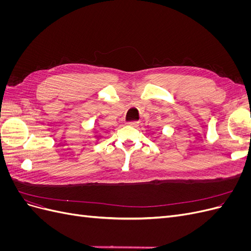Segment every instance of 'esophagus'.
<instances>
[{
  "label": "esophagus",
  "instance_id": "obj_1",
  "mask_svg": "<svg viewBox=\"0 0 251 251\" xmlns=\"http://www.w3.org/2000/svg\"><path fill=\"white\" fill-rule=\"evenodd\" d=\"M127 125H128V126H138V121H135V120H133V121H128Z\"/></svg>",
  "mask_w": 251,
  "mask_h": 251
}]
</instances>
